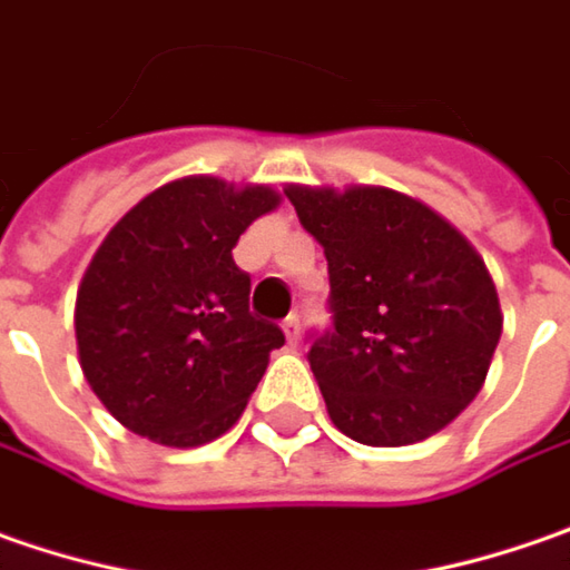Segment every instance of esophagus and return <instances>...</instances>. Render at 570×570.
Listing matches in <instances>:
<instances>
[{"label":"esophagus","mask_w":570,"mask_h":570,"mask_svg":"<svg viewBox=\"0 0 570 570\" xmlns=\"http://www.w3.org/2000/svg\"><path fill=\"white\" fill-rule=\"evenodd\" d=\"M284 334L289 344H299V315H289V318H286Z\"/></svg>","instance_id":"1"}]
</instances>
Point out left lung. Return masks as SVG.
I'll return each mask as SVG.
<instances>
[{
    "mask_svg": "<svg viewBox=\"0 0 570 570\" xmlns=\"http://www.w3.org/2000/svg\"><path fill=\"white\" fill-rule=\"evenodd\" d=\"M328 258L334 332L309 366L337 431L409 446L482 392L504 315L482 255L450 219L376 185H286Z\"/></svg>",
    "mask_w": 570,
    "mask_h": 570,
    "instance_id": "obj_1",
    "label": "left lung"
}]
</instances>
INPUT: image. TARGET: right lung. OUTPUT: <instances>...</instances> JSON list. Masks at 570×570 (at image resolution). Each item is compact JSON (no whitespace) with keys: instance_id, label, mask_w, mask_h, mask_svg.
<instances>
[{"instance_id":"1","label":"right lung","mask_w":570,"mask_h":570,"mask_svg":"<svg viewBox=\"0 0 570 570\" xmlns=\"http://www.w3.org/2000/svg\"><path fill=\"white\" fill-rule=\"evenodd\" d=\"M267 185L187 175L124 213L76 293L91 392L127 431L204 446L242 417L284 332L248 312L238 236L281 207Z\"/></svg>"}]
</instances>
